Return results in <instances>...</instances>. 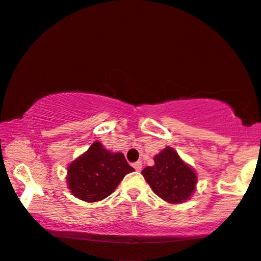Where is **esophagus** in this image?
Wrapping results in <instances>:
<instances>
[{"label":"esophagus","instance_id":"obj_1","mask_svg":"<svg viewBox=\"0 0 261 261\" xmlns=\"http://www.w3.org/2000/svg\"><path fill=\"white\" fill-rule=\"evenodd\" d=\"M133 166H134L135 171H136V172H141V171H142V162H141V161L135 162Z\"/></svg>","mask_w":261,"mask_h":261}]
</instances>
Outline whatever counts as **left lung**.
Instances as JSON below:
<instances>
[{
    "label": "left lung",
    "mask_w": 261,
    "mask_h": 261,
    "mask_svg": "<svg viewBox=\"0 0 261 261\" xmlns=\"http://www.w3.org/2000/svg\"><path fill=\"white\" fill-rule=\"evenodd\" d=\"M154 166L142 171L155 194L167 203L181 204L192 197L198 182L197 173L171 147L154 156Z\"/></svg>",
    "instance_id": "obj_1"
}]
</instances>
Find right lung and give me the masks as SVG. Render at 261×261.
Segmentation results:
<instances>
[{
	"mask_svg": "<svg viewBox=\"0 0 261 261\" xmlns=\"http://www.w3.org/2000/svg\"><path fill=\"white\" fill-rule=\"evenodd\" d=\"M134 171L123 152L107 150L95 141L68 166L67 186L72 196L94 203L109 197L124 176Z\"/></svg>",
	"mask_w": 261,
	"mask_h": 261,
	"instance_id": "add662e5",
	"label": "right lung"
}]
</instances>
